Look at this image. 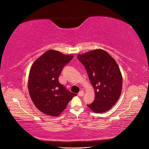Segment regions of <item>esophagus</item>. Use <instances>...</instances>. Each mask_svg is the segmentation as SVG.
<instances>
[{
	"mask_svg": "<svg viewBox=\"0 0 149 149\" xmlns=\"http://www.w3.org/2000/svg\"><path fill=\"white\" fill-rule=\"evenodd\" d=\"M84 94V91H79V93H78V96H83Z\"/></svg>",
	"mask_w": 149,
	"mask_h": 149,
	"instance_id": "obj_1",
	"label": "esophagus"
}]
</instances>
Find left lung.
Instances as JSON below:
<instances>
[{"instance_id":"1","label":"left lung","mask_w":149,"mask_h":149,"mask_svg":"<svg viewBox=\"0 0 149 149\" xmlns=\"http://www.w3.org/2000/svg\"><path fill=\"white\" fill-rule=\"evenodd\" d=\"M77 58L84 66L94 89V100L88 107L96 113L109 111L118 101L123 89V76L118 63L102 49L79 54Z\"/></svg>"}]
</instances>
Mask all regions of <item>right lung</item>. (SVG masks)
<instances>
[{"label": "right lung", "instance_id": "add662e5", "mask_svg": "<svg viewBox=\"0 0 149 149\" xmlns=\"http://www.w3.org/2000/svg\"><path fill=\"white\" fill-rule=\"evenodd\" d=\"M49 49L36 60L31 66L28 89L31 101L37 109L48 116H58L76 94L59 83L64 66L73 58Z\"/></svg>", "mask_w": 149, "mask_h": 149}]
</instances>
